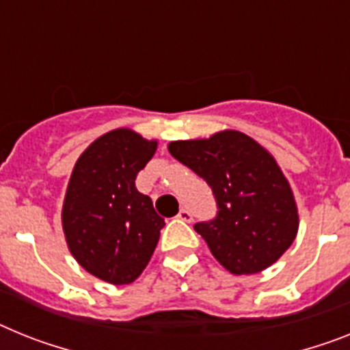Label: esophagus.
Here are the masks:
<instances>
[{
    "instance_id": "34e87169",
    "label": "esophagus",
    "mask_w": 350,
    "mask_h": 350,
    "mask_svg": "<svg viewBox=\"0 0 350 350\" xmlns=\"http://www.w3.org/2000/svg\"><path fill=\"white\" fill-rule=\"evenodd\" d=\"M178 219L183 220V222H192L193 220V215H192V211L187 210V208H181L180 213H178Z\"/></svg>"
}]
</instances>
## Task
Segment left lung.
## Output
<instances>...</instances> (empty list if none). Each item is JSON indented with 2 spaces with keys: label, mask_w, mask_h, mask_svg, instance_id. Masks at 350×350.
I'll return each instance as SVG.
<instances>
[{
  "label": "left lung",
  "mask_w": 350,
  "mask_h": 350,
  "mask_svg": "<svg viewBox=\"0 0 350 350\" xmlns=\"http://www.w3.org/2000/svg\"><path fill=\"white\" fill-rule=\"evenodd\" d=\"M169 152L206 181L215 219L193 230L231 274H256L280 260L295 240L299 215L288 181L274 157L234 130L210 139L178 140Z\"/></svg>",
  "instance_id": "obj_1"
}]
</instances>
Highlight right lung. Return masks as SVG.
Returning <instances> with one entry per match:
<instances>
[{"label":"right lung","instance_id":"obj_1","mask_svg":"<svg viewBox=\"0 0 350 350\" xmlns=\"http://www.w3.org/2000/svg\"><path fill=\"white\" fill-rule=\"evenodd\" d=\"M157 146L128 128L108 131L81 152L70 174L62 208L67 245L89 274L107 283H133L165 226L151 198L135 187Z\"/></svg>","mask_w":350,"mask_h":350}]
</instances>
